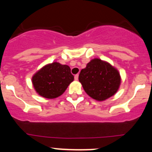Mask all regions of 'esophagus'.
<instances>
[{
  "instance_id": "obj_1",
  "label": "esophagus",
  "mask_w": 152,
  "mask_h": 152,
  "mask_svg": "<svg viewBox=\"0 0 152 152\" xmlns=\"http://www.w3.org/2000/svg\"><path fill=\"white\" fill-rule=\"evenodd\" d=\"M75 79L76 80H78V74H77V75H75Z\"/></svg>"
}]
</instances>
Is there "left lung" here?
Segmentation results:
<instances>
[{
	"instance_id": "1",
	"label": "left lung",
	"mask_w": 152,
	"mask_h": 152,
	"mask_svg": "<svg viewBox=\"0 0 152 152\" xmlns=\"http://www.w3.org/2000/svg\"><path fill=\"white\" fill-rule=\"evenodd\" d=\"M78 79L85 92L98 101L115 94L120 84L117 70L98 58L91 60L86 68L80 71Z\"/></svg>"
}]
</instances>
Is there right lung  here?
<instances>
[{
    "mask_svg": "<svg viewBox=\"0 0 152 152\" xmlns=\"http://www.w3.org/2000/svg\"><path fill=\"white\" fill-rule=\"evenodd\" d=\"M32 80L35 90L40 96L53 99L65 91L74 80V76L69 66L53 62L36 72Z\"/></svg>",
    "mask_w": 152,
    "mask_h": 152,
    "instance_id": "1",
    "label": "right lung"
}]
</instances>
